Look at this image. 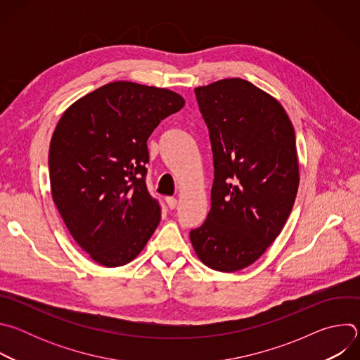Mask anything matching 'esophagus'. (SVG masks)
<instances>
[{"label":"esophagus","mask_w":360,"mask_h":360,"mask_svg":"<svg viewBox=\"0 0 360 360\" xmlns=\"http://www.w3.org/2000/svg\"><path fill=\"white\" fill-rule=\"evenodd\" d=\"M165 200H167L168 207H169L171 210H175V208H176V205H178V199H176V198H174V196H167Z\"/></svg>","instance_id":"obj_1"}]
</instances>
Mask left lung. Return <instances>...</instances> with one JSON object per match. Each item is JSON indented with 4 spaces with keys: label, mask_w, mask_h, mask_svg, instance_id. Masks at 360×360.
I'll return each instance as SVG.
<instances>
[{
    "label": "left lung",
    "mask_w": 360,
    "mask_h": 360,
    "mask_svg": "<svg viewBox=\"0 0 360 360\" xmlns=\"http://www.w3.org/2000/svg\"><path fill=\"white\" fill-rule=\"evenodd\" d=\"M215 179L211 211L189 238L199 261L236 272L258 261L283 229L299 186L293 125L279 101L242 78L196 86Z\"/></svg>",
    "instance_id": "obj_1"
}]
</instances>
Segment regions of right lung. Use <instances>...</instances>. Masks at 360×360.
I'll return each mask as SVG.
<instances>
[{
  "label": "right lung",
  "mask_w": 360,
  "mask_h": 360,
  "mask_svg": "<svg viewBox=\"0 0 360 360\" xmlns=\"http://www.w3.org/2000/svg\"><path fill=\"white\" fill-rule=\"evenodd\" d=\"M185 99L167 88L115 81L77 99L49 143L51 193L71 236L96 264L134 261L161 221L145 185L146 141Z\"/></svg>",
  "instance_id": "1"
}]
</instances>
